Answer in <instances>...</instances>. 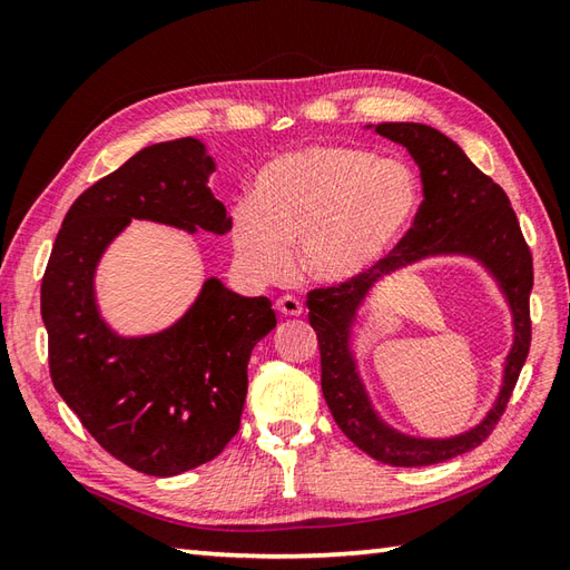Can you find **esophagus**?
Masks as SVG:
<instances>
[{
    "instance_id": "esophagus-1",
    "label": "esophagus",
    "mask_w": 570,
    "mask_h": 570,
    "mask_svg": "<svg viewBox=\"0 0 570 570\" xmlns=\"http://www.w3.org/2000/svg\"><path fill=\"white\" fill-rule=\"evenodd\" d=\"M274 306L278 313H284V316H301V311H304V304H301V301L292 294L278 296Z\"/></svg>"
}]
</instances>
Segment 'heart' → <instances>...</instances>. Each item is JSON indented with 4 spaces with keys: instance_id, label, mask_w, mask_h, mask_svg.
Listing matches in <instances>:
<instances>
[{
    "instance_id": "b5f03b06",
    "label": "heart",
    "mask_w": 570,
    "mask_h": 570,
    "mask_svg": "<svg viewBox=\"0 0 570 570\" xmlns=\"http://www.w3.org/2000/svg\"><path fill=\"white\" fill-rule=\"evenodd\" d=\"M421 196L419 174L402 159L341 144L286 154L262 168L252 205L235 210V254L249 276L282 282L301 245L313 278L353 282L402 245Z\"/></svg>"
}]
</instances>
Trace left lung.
I'll use <instances>...</instances> for the list:
<instances>
[{
	"label": "left lung",
	"mask_w": 570,
	"mask_h": 570,
	"mask_svg": "<svg viewBox=\"0 0 570 570\" xmlns=\"http://www.w3.org/2000/svg\"><path fill=\"white\" fill-rule=\"evenodd\" d=\"M374 131L402 144L419 164L423 180L419 215L402 245L377 269L345 284L311 288L306 306L311 311L308 321L318 335L323 396L337 426L360 451L380 463L421 468L443 463L478 448L502 419L531 345L529 294L534 286V264L507 193L482 174L455 141L439 129L414 122H384L374 127ZM429 253L478 256L499 276L515 313V345L508 356L499 402L480 428L445 442L411 440L382 424L368 406L348 355V325L371 284L384 273Z\"/></svg>",
	"instance_id": "1"
}]
</instances>
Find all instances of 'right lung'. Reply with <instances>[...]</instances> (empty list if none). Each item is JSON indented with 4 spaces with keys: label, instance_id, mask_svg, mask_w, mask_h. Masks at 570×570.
Wrapping results in <instances>:
<instances>
[{
    "label": "right lung",
    "instance_id": "obj_1",
    "mask_svg": "<svg viewBox=\"0 0 570 570\" xmlns=\"http://www.w3.org/2000/svg\"><path fill=\"white\" fill-rule=\"evenodd\" d=\"M213 171L198 139L141 149L70 205L41 282L56 392L107 453L156 478L208 463L239 431L249 355L276 325L272 301L208 278L174 328L119 337L95 306L92 274L131 217L227 233Z\"/></svg>",
    "mask_w": 570,
    "mask_h": 570
}]
</instances>
